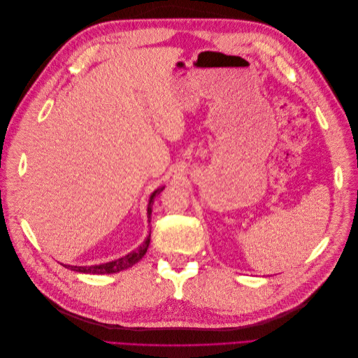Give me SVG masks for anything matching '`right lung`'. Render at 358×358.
I'll return each mask as SVG.
<instances>
[{"mask_svg":"<svg viewBox=\"0 0 358 358\" xmlns=\"http://www.w3.org/2000/svg\"><path fill=\"white\" fill-rule=\"evenodd\" d=\"M164 188L166 187H159L158 189H155L152 194H150L149 203H148V222H150V215H152L154 200ZM149 243H150V233L145 239V242L140 245L137 249H134V251H131L129 254H127V255H124L121 258H117V259H112V262H109V263L95 264V266H70V264H62V266L70 268V270H74V272H79V273H92V275L117 273V272H121V270H125L128 267L134 266L136 263H138L140 259L143 258V255L146 254L148 248H149Z\"/></svg>","mask_w":358,"mask_h":358,"instance_id":"add662e5","label":"right lung"}]
</instances>
